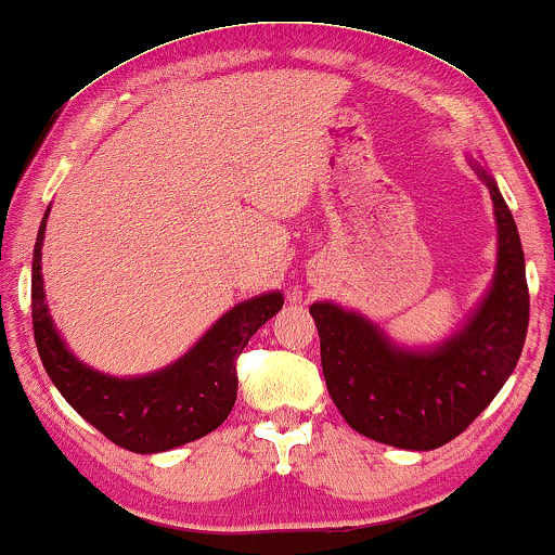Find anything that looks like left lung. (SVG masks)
Wrapping results in <instances>:
<instances>
[{"instance_id":"left-lung-1","label":"left lung","mask_w":555,"mask_h":555,"mask_svg":"<svg viewBox=\"0 0 555 555\" xmlns=\"http://www.w3.org/2000/svg\"><path fill=\"white\" fill-rule=\"evenodd\" d=\"M492 196L498 264L462 326L426 349L402 347L364 313L331 300L311 306L321 366L334 405L357 434L408 451L449 443L502 390L528 334V283L517 224L485 165L469 155Z\"/></svg>"}]
</instances>
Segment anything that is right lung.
<instances>
[{
    "mask_svg": "<svg viewBox=\"0 0 555 555\" xmlns=\"http://www.w3.org/2000/svg\"><path fill=\"white\" fill-rule=\"evenodd\" d=\"M50 206L33 249V331L42 366L57 392L93 428L121 449L160 453L196 441L227 421L236 400V357L280 308L272 291L242 300L193 347L163 370L114 377L83 364L55 328L42 287V240Z\"/></svg>",
    "mask_w": 555,
    "mask_h": 555,
    "instance_id": "1",
    "label": "right lung"
}]
</instances>
